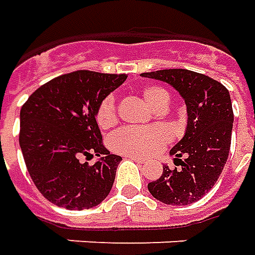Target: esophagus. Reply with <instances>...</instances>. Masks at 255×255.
<instances>
[{
    "label": "esophagus",
    "instance_id": "obj_1",
    "mask_svg": "<svg viewBox=\"0 0 255 255\" xmlns=\"http://www.w3.org/2000/svg\"><path fill=\"white\" fill-rule=\"evenodd\" d=\"M126 158L133 160V161H136V163H144V161H146V158H141V157H137V155H126Z\"/></svg>",
    "mask_w": 255,
    "mask_h": 255
}]
</instances>
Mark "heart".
Returning a JSON list of instances; mask_svg holds the SVG:
<instances>
[{
	"label": "heart",
	"instance_id": "obj_1",
	"mask_svg": "<svg viewBox=\"0 0 255 255\" xmlns=\"http://www.w3.org/2000/svg\"><path fill=\"white\" fill-rule=\"evenodd\" d=\"M143 98L154 111L167 107L170 97L165 90L154 85H147L141 90ZM116 122V104L112 95L101 101L97 109V124L102 129H108ZM171 140V131L163 125H154L148 128H122L109 137L111 148L126 155L154 154Z\"/></svg>",
	"mask_w": 255,
	"mask_h": 255
}]
</instances>
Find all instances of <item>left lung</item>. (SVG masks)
Returning <instances> with one entry per match:
<instances>
[{
  "label": "left lung",
  "mask_w": 255,
  "mask_h": 255,
  "mask_svg": "<svg viewBox=\"0 0 255 255\" xmlns=\"http://www.w3.org/2000/svg\"><path fill=\"white\" fill-rule=\"evenodd\" d=\"M141 77L170 84L185 102L188 115L182 139L170 150L181 168L163 164V175L148 184V192L167 205L196 202L216 184L227 161L233 129L230 94L216 80L191 70L170 68Z\"/></svg>",
  "instance_id": "obj_1"
}]
</instances>
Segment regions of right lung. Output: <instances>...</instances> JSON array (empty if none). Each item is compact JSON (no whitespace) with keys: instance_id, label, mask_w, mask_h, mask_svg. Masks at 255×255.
<instances>
[{"instance_id":"right-lung-1","label":"right lung","mask_w":255,"mask_h":255,"mask_svg":"<svg viewBox=\"0 0 255 255\" xmlns=\"http://www.w3.org/2000/svg\"><path fill=\"white\" fill-rule=\"evenodd\" d=\"M128 78L80 70L39 87L20 109L19 146L29 175L49 202L68 211L100 205L111 192L122 157L101 143V101ZM97 155L88 166L83 156Z\"/></svg>"}]
</instances>
